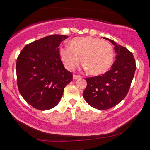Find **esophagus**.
<instances>
[{
  "label": "esophagus",
  "instance_id": "obj_1",
  "mask_svg": "<svg viewBox=\"0 0 150 150\" xmlns=\"http://www.w3.org/2000/svg\"><path fill=\"white\" fill-rule=\"evenodd\" d=\"M82 78V77L80 75H73V80H77V79H81Z\"/></svg>",
  "mask_w": 150,
  "mask_h": 150
}]
</instances>
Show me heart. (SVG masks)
<instances>
[{"instance_id": "obj_1", "label": "heart", "mask_w": 150, "mask_h": 150, "mask_svg": "<svg viewBox=\"0 0 150 150\" xmlns=\"http://www.w3.org/2000/svg\"><path fill=\"white\" fill-rule=\"evenodd\" d=\"M61 59L68 70L73 71L82 61L83 68L92 75H99L108 71L114 59L112 47L106 42L91 36L77 37L69 44L61 45Z\"/></svg>"}]
</instances>
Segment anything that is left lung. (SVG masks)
Masks as SVG:
<instances>
[{
    "label": "left lung",
    "instance_id": "8db88e82",
    "mask_svg": "<svg viewBox=\"0 0 150 150\" xmlns=\"http://www.w3.org/2000/svg\"><path fill=\"white\" fill-rule=\"evenodd\" d=\"M115 46L116 54L111 69L100 76L86 78L87 87L83 97L88 105L98 110L117 105L126 96L136 69L132 53L113 40L103 38Z\"/></svg>",
    "mask_w": 150,
    "mask_h": 150
}]
</instances>
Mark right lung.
Here are the masks:
<instances>
[{"mask_svg": "<svg viewBox=\"0 0 150 150\" xmlns=\"http://www.w3.org/2000/svg\"><path fill=\"white\" fill-rule=\"evenodd\" d=\"M65 35H51L26 45L16 61L17 84L22 97L35 108L47 110L62 98L73 74L64 67L59 46Z\"/></svg>", "mask_w": 150, "mask_h": 150, "instance_id": "add662e5", "label": "right lung"}]
</instances>
